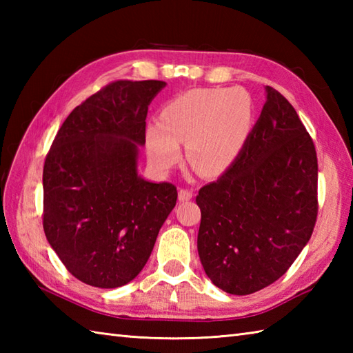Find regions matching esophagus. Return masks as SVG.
Listing matches in <instances>:
<instances>
[{
  "label": "esophagus",
  "mask_w": 353,
  "mask_h": 353,
  "mask_svg": "<svg viewBox=\"0 0 353 353\" xmlns=\"http://www.w3.org/2000/svg\"><path fill=\"white\" fill-rule=\"evenodd\" d=\"M191 199H192V192L190 190H185V188L179 190V200H181V201H188Z\"/></svg>",
  "instance_id": "34e87169"
}]
</instances>
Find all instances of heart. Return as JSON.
<instances>
[{"label":"heart","instance_id":"1","mask_svg":"<svg viewBox=\"0 0 353 353\" xmlns=\"http://www.w3.org/2000/svg\"><path fill=\"white\" fill-rule=\"evenodd\" d=\"M253 123L250 95L235 88L192 89L165 104L159 121L145 129L148 159L159 171H167L181 159L203 177L228 171L245 144Z\"/></svg>","mask_w":353,"mask_h":353}]
</instances>
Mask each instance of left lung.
Returning <instances> with one entry per match:
<instances>
[{
	"label": "left lung",
	"instance_id": "1",
	"mask_svg": "<svg viewBox=\"0 0 353 353\" xmlns=\"http://www.w3.org/2000/svg\"><path fill=\"white\" fill-rule=\"evenodd\" d=\"M265 94L236 161L196 199L201 265L215 287L235 296L285 274L317 219L316 147L288 100L270 86Z\"/></svg>",
	"mask_w": 353,
	"mask_h": 353
}]
</instances>
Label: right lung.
Wrapping results in <instances>:
<instances>
[{"mask_svg": "<svg viewBox=\"0 0 353 353\" xmlns=\"http://www.w3.org/2000/svg\"><path fill=\"white\" fill-rule=\"evenodd\" d=\"M161 80H119L89 97L59 129L43 165V230L79 281L129 283L152 254L177 190L138 174L145 118Z\"/></svg>", "mask_w": 353, "mask_h": 353, "instance_id": "obj_1", "label": "right lung"}]
</instances>
